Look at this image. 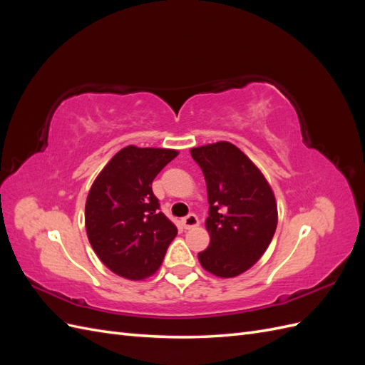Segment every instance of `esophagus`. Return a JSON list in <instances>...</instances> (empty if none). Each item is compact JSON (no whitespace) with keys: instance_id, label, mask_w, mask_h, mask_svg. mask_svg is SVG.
Listing matches in <instances>:
<instances>
[{"instance_id":"34e87169","label":"esophagus","mask_w":365,"mask_h":365,"mask_svg":"<svg viewBox=\"0 0 365 365\" xmlns=\"http://www.w3.org/2000/svg\"><path fill=\"white\" fill-rule=\"evenodd\" d=\"M181 224H182V227H184L185 230H189V228H193V227H196L197 224H200V220H197L196 215L190 213V215H187L185 217L181 219Z\"/></svg>"}]
</instances>
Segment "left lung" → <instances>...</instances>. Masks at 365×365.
<instances>
[{"label": "left lung", "instance_id": "obj_1", "mask_svg": "<svg viewBox=\"0 0 365 365\" xmlns=\"http://www.w3.org/2000/svg\"><path fill=\"white\" fill-rule=\"evenodd\" d=\"M208 195L210 245L197 254L217 277H236L256 263L277 228V202L268 181L235 145L219 141L193 148Z\"/></svg>", "mask_w": 365, "mask_h": 365}]
</instances>
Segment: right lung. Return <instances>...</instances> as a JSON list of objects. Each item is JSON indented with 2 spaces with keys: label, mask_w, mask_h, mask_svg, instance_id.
Masks as SVG:
<instances>
[{
  "label": "right lung",
  "mask_w": 365,
  "mask_h": 365,
  "mask_svg": "<svg viewBox=\"0 0 365 365\" xmlns=\"http://www.w3.org/2000/svg\"><path fill=\"white\" fill-rule=\"evenodd\" d=\"M176 155L173 149L126 146L105 165L88 193V240L105 267L121 277L152 275L178 233L152 192V181Z\"/></svg>",
  "instance_id": "add662e5"
}]
</instances>
